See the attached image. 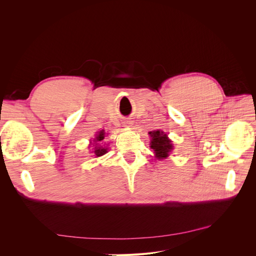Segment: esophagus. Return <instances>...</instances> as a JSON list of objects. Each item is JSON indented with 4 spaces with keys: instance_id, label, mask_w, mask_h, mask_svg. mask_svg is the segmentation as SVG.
Segmentation results:
<instances>
[{
    "instance_id": "1",
    "label": "esophagus",
    "mask_w": 256,
    "mask_h": 256,
    "mask_svg": "<svg viewBox=\"0 0 256 256\" xmlns=\"http://www.w3.org/2000/svg\"><path fill=\"white\" fill-rule=\"evenodd\" d=\"M124 124H125V126L129 127L131 125V122L130 120H125V122H124Z\"/></svg>"
}]
</instances>
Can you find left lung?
Listing matches in <instances>:
<instances>
[{
	"label": "left lung",
	"instance_id": "8db88e82",
	"mask_svg": "<svg viewBox=\"0 0 256 256\" xmlns=\"http://www.w3.org/2000/svg\"><path fill=\"white\" fill-rule=\"evenodd\" d=\"M150 136L152 138L150 148L154 150V157L158 160H162L168 157V154L173 150V144L172 141L168 138V136L161 130L150 131Z\"/></svg>",
	"mask_w": 256,
	"mask_h": 256
}]
</instances>
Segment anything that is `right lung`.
I'll return each mask as SVG.
<instances>
[{"label": "right lung", "mask_w": 256, "mask_h": 256, "mask_svg": "<svg viewBox=\"0 0 256 256\" xmlns=\"http://www.w3.org/2000/svg\"><path fill=\"white\" fill-rule=\"evenodd\" d=\"M104 136H106L104 130H100V131H98L97 134H96V138H94V142H95L96 145H95L94 152H92L95 154L96 157H100V156H102V154L108 152V147H104V146L100 145V143H102V140L104 138Z\"/></svg>", "instance_id": "obj_1"}]
</instances>
